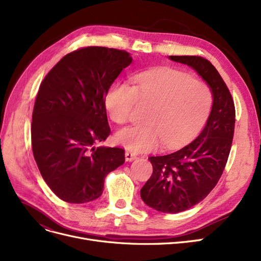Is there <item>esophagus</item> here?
Wrapping results in <instances>:
<instances>
[{
	"instance_id": "1",
	"label": "esophagus",
	"mask_w": 261,
	"mask_h": 261,
	"mask_svg": "<svg viewBox=\"0 0 261 261\" xmlns=\"http://www.w3.org/2000/svg\"><path fill=\"white\" fill-rule=\"evenodd\" d=\"M125 156H126V161L127 162H132V161H134L136 159V155L133 152H131V151H126Z\"/></svg>"
}]
</instances>
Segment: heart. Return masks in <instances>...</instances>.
Returning <instances> with one entry per match:
<instances>
[{
    "label": "heart",
    "instance_id": "obj_1",
    "mask_svg": "<svg viewBox=\"0 0 261 261\" xmlns=\"http://www.w3.org/2000/svg\"><path fill=\"white\" fill-rule=\"evenodd\" d=\"M110 88L106 107L112 120L126 123L136 102L151 105L144 126L120 129L116 142L134 152L151 151L163 143L174 148L194 139L210 114L213 95L205 82L171 67H158Z\"/></svg>",
    "mask_w": 261,
    "mask_h": 261
}]
</instances>
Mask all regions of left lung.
<instances>
[{
  "instance_id": "obj_1",
  "label": "left lung",
  "mask_w": 261,
  "mask_h": 261,
  "mask_svg": "<svg viewBox=\"0 0 261 261\" xmlns=\"http://www.w3.org/2000/svg\"><path fill=\"white\" fill-rule=\"evenodd\" d=\"M190 66L206 82L213 106L202 132L177 151L150 156L153 172L141 189V198L161 213H180L195 206L213 190L224 170L235 129V106L216 67L198 56H169Z\"/></svg>"
}]
</instances>
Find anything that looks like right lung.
<instances>
[{
	"label": "right lung",
	"instance_id": "right-lung-1",
	"mask_svg": "<svg viewBox=\"0 0 261 261\" xmlns=\"http://www.w3.org/2000/svg\"><path fill=\"white\" fill-rule=\"evenodd\" d=\"M131 62L125 50L80 48L65 55L39 88L33 153L45 183L65 202L98 199L107 174L125 163L123 149L96 145L111 133L105 103L108 91Z\"/></svg>",
	"mask_w": 261,
	"mask_h": 261
}]
</instances>
